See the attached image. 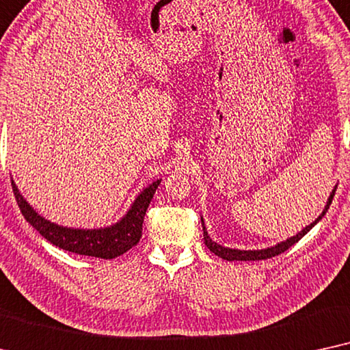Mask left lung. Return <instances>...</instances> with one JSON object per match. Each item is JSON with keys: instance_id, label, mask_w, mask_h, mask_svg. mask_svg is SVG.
<instances>
[{"instance_id": "8db88e82", "label": "left lung", "mask_w": 350, "mask_h": 350, "mask_svg": "<svg viewBox=\"0 0 350 350\" xmlns=\"http://www.w3.org/2000/svg\"><path fill=\"white\" fill-rule=\"evenodd\" d=\"M334 192H336V185H334V189L332 190V193H329L328 197V202L325 204V209L321 211V214L319 217L315 219L314 222H310L309 226H306L304 229L301 232H297L295 237H290V239H286L285 241H280V243L273 245V246H269V248H264V250H235V248H227V246H222L214 241L211 237L208 235V230L206 227H204V222H203V217H202V224H203V239H204V245L208 246V250L214 253L219 258L226 259V260H260V259H269V258H273V256H278L282 254L283 251H286L290 246H293L295 243H297L302 237H304L307 232H309L312 227L317 226V222L320 221L321 217L325 216L328 211L329 204L333 202V197H334Z\"/></svg>"}]
</instances>
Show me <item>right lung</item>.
I'll return each instance as SVG.
<instances>
[{
    "label": "right lung",
    "mask_w": 350,
    "mask_h": 350,
    "mask_svg": "<svg viewBox=\"0 0 350 350\" xmlns=\"http://www.w3.org/2000/svg\"><path fill=\"white\" fill-rule=\"evenodd\" d=\"M160 183L161 179H157L150 185H147L118 222L111 224L109 227H99V229H73V227H64L51 222L36 213L30 206V203L22 197L16 183L11 179L18 208L27 222L33 226V229L38 230L46 240L59 248L75 254L92 256V258L100 259L118 258L139 243L142 237L144 216H146L148 204H150L153 193Z\"/></svg>",
    "instance_id": "add662e5"
}]
</instances>
